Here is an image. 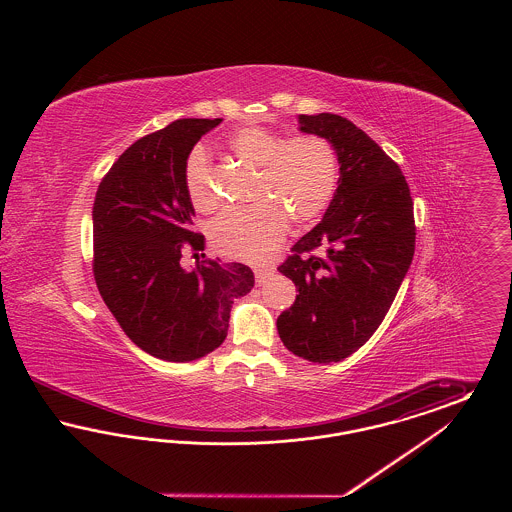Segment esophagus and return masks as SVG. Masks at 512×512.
Masks as SVG:
<instances>
[{
	"label": "esophagus",
	"instance_id": "34e87169",
	"mask_svg": "<svg viewBox=\"0 0 512 512\" xmlns=\"http://www.w3.org/2000/svg\"><path fill=\"white\" fill-rule=\"evenodd\" d=\"M270 274H272V268H255V280H257V284H259V286L265 284V280H267Z\"/></svg>",
	"mask_w": 512,
	"mask_h": 512
}]
</instances>
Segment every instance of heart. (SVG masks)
Masks as SVG:
<instances>
[{"instance_id": "b5f03b06", "label": "heart", "mask_w": 512, "mask_h": 512, "mask_svg": "<svg viewBox=\"0 0 512 512\" xmlns=\"http://www.w3.org/2000/svg\"><path fill=\"white\" fill-rule=\"evenodd\" d=\"M228 147L240 161L257 169L255 203L213 220L209 238L222 255L259 263L284 242L288 222L307 228L328 209L340 178L338 155L320 136L284 140L259 126L236 130ZM186 188L197 211L209 213L219 205L203 149H194L188 157Z\"/></svg>"}]
</instances>
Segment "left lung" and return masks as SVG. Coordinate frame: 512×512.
<instances>
[{
    "mask_svg": "<svg viewBox=\"0 0 512 512\" xmlns=\"http://www.w3.org/2000/svg\"><path fill=\"white\" fill-rule=\"evenodd\" d=\"M299 130L332 144L340 178L324 219L278 267L299 295L276 326L293 355L338 363L376 332L411 267L413 199L399 165L353 122L299 115Z\"/></svg>",
    "mask_w": 512,
    "mask_h": 512,
    "instance_id": "left-lung-1",
    "label": "left lung"
}]
</instances>
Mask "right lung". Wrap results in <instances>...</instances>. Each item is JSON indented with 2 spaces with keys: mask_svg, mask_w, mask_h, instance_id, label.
<instances>
[{
  "mask_svg": "<svg viewBox=\"0 0 512 512\" xmlns=\"http://www.w3.org/2000/svg\"><path fill=\"white\" fill-rule=\"evenodd\" d=\"M222 119H180L128 147L103 176L94 201V278L124 334L149 355L188 363L228 334L234 299L255 278L242 263L205 259L182 267V247L203 249L192 230L186 163ZM205 257V255H203Z\"/></svg>",
  "mask_w": 512,
  "mask_h": 512,
  "instance_id": "1",
  "label": "right lung"
}]
</instances>
